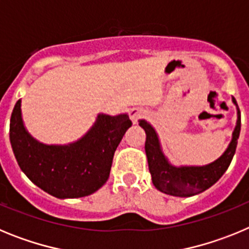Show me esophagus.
Instances as JSON below:
<instances>
[{
	"label": "esophagus",
	"mask_w": 249,
	"mask_h": 249,
	"mask_svg": "<svg viewBox=\"0 0 249 249\" xmlns=\"http://www.w3.org/2000/svg\"><path fill=\"white\" fill-rule=\"evenodd\" d=\"M143 117H144V112L141 108H132L131 111H129V118H131V121L133 123H137L138 120H141V118H143Z\"/></svg>",
	"instance_id": "esophagus-1"
}]
</instances>
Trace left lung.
<instances>
[{"label":"left lung","instance_id":"8db88e82","mask_svg":"<svg viewBox=\"0 0 249 249\" xmlns=\"http://www.w3.org/2000/svg\"><path fill=\"white\" fill-rule=\"evenodd\" d=\"M232 101L237 107V124L233 131L232 141L218 160L206 166H172L162 152L155 128L144 120L140 121V126L146 132L144 149L149 173L157 190L175 197H192L208 190L223 176L236 153L237 140L241 132V112L237 101L234 98Z\"/></svg>","mask_w":249,"mask_h":249}]
</instances>
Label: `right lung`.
Returning <instances> with one entry per match:
<instances>
[{
	"instance_id": "add662e5",
	"label": "right lung",
	"mask_w": 249,
	"mask_h": 249,
	"mask_svg": "<svg viewBox=\"0 0 249 249\" xmlns=\"http://www.w3.org/2000/svg\"><path fill=\"white\" fill-rule=\"evenodd\" d=\"M131 126L128 114L102 113L81 140L48 146L25 128L18 100L11 114L10 141L19 168L37 187L57 198H80L107 182L114 151Z\"/></svg>"
}]
</instances>
